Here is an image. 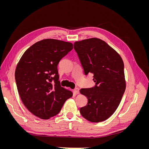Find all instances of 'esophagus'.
Returning <instances> with one entry per match:
<instances>
[{
    "label": "esophagus",
    "mask_w": 149,
    "mask_h": 149,
    "mask_svg": "<svg viewBox=\"0 0 149 149\" xmlns=\"http://www.w3.org/2000/svg\"><path fill=\"white\" fill-rule=\"evenodd\" d=\"M73 93L75 94H78L79 93V88H75L74 89H73Z\"/></svg>",
    "instance_id": "34e87169"
}]
</instances>
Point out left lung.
<instances>
[{"instance_id":"left-lung-1","label":"left lung","mask_w":149,"mask_h":149,"mask_svg":"<svg viewBox=\"0 0 149 149\" xmlns=\"http://www.w3.org/2000/svg\"><path fill=\"white\" fill-rule=\"evenodd\" d=\"M74 48L85 75L93 73L95 83L93 88L80 89L88 99L80 113L92 123L105 120L118 107L125 89L123 59L115 49L97 38L75 42Z\"/></svg>"}]
</instances>
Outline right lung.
Segmentation results:
<instances>
[{
    "label": "right lung",
    "instance_id": "obj_1",
    "mask_svg": "<svg viewBox=\"0 0 149 149\" xmlns=\"http://www.w3.org/2000/svg\"><path fill=\"white\" fill-rule=\"evenodd\" d=\"M73 48L70 42L44 39L26 49L17 63L15 78L21 100L31 113L40 119H48L58 114L73 96L69 89L60 86L57 68L60 60Z\"/></svg>",
    "mask_w": 149,
    "mask_h": 149
}]
</instances>
